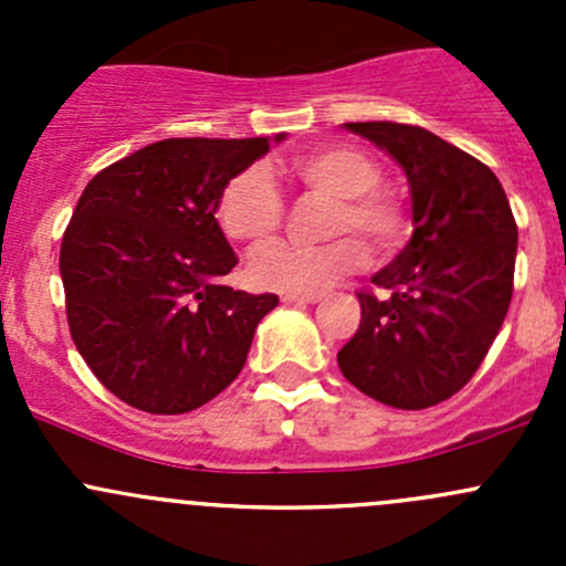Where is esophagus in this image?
Listing matches in <instances>:
<instances>
[{
    "label": "esophagus",
    "instance_id": "obj_1",
    "mask_svg": "<svg viewBox=\"0 0 566 566\" xmlns=\"http://www.w3.org/2000/svg\"><path fill=\"white\" fill-rule=\"evenodd\" d=\"M317 295H290L284 293L282 295V304H317Z\"/></svg>",
    "mask_w": 566,
    "mask_h": 566
}]
</instances>
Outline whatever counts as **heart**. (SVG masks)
<instances>
[{"label":"heart","mask_w":566,"mask_h":566,"mask_svg":"<svg viewBox=\"0 0 566 566\" xmlns=\"http://www.w3.org/2000/svg\"><path fill=\"white\" fill-rule=\"evenodd\" d=\"M290 172L310 191L334 199L325 219V232L339 235L334 241L304 247V243H271L249 262V276L256 287L290 295L323 293L347 273L364 265V247L391 251L402 241L405 210L389 191H384L378 164L364 150L350 145H328L293 158ZM216 219L230 241L260 247L271 241L284 219V199L276 180L262 167L238 172L221 191Z\"/></svg>","instance_id":"obj_1"}]
</instances>
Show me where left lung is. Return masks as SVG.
<instances>
[{"label": "left lung", "mask_w": 566, "mask_h": 566, "mask_svg": "<svg viewBox=\"0 0 566 566\" xmlns=\"http://www.w3.org/2000/svg\"><path fill=\"white\" fill-rule=\"evenodd\" d=\"M402 167L413 235L358 293L361 323L336 353L378 402L421 410L458 394L488 356L512 301L517 224L499 177L441 136L405 123H345Z\"/></svg>", "instance_id": "8db88e82"}]
</instances>
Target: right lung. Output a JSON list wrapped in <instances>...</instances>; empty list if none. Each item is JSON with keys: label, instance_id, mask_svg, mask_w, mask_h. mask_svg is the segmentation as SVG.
Returning a JSON list of instances; mask_svg holds the SVG:
<instances>
[{"label": "right lung", "instance_id": "1", "mask_svg": "<svg viewBox=\"0 0 566 566\" xmlns=\"http://www.w3.org/2000/svg\"><path fill=\"white\" fill-rule=\"evenodd\" d=\"M284 134L164 139L87 182L60 249L76 350L114 397L188 413L221 394L279 298L221 284L238 265L216 205Z\"/></svg>", "mask_w": 566, "mask_h": 566}]
</instances>
